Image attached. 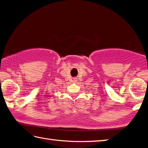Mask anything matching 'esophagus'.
Here are the masks:
<instances>
[{"label": "esophagus", "instance_id": "34e87169", "mask_svg": "<svg viewBox=\"0 0 148 148\" xmlns=\"http://www.w3.org/2000/svg\"><path fill=\"white\" fill-rule=\"evenodd\" d=\"M74 82H76V78H74Z\"/></svg>", "mask_w": 148, "mask_h": 148}]
</instances>
